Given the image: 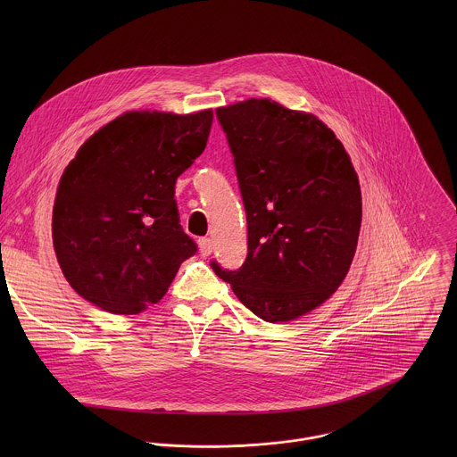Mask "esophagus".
<instances>
[{
  "instance_id": "1",
  "label": "esophagus",
  "mask_w": 457,
  "mask_h": 457,
  "mask_svg": "<svg viewBox=\"0 0 457 457\" xmlns=\"http://www.w3.org/2000/svg\"><path fill=\"white\" fill-rule=\"evenodd\" d=\"M198 248H200V253L202 257H209L211 252H212V243L209 237H200L198 239Z\"/></svg>"
}]
</instances>
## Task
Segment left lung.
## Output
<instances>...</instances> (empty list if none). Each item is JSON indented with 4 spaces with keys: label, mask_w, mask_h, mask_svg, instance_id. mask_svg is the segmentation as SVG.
Here are the masks:
<instances>
[{
    "label": "left lung",
    "mask_w": 457,
    "mask_h": 457,
    "mask_svg": "<svg viewBox=\"0 0 457 457\" xmlns=\"http://www.w3.org/2000/svg\"><path fill=\"white\" fill-rule=\"evenodd\" d=\"M248 221V257L237 270L211 262L259 319L288 322L337 290L355 255L359 178L334 131L313 114L269 98L216 109Z\"/></svg>",
    "instance_id": "obj_1"
}]
</instances>
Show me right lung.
Here are the masks:
<instances>
[{
    "mask_svg": "<svg viewBox=\"0 0 457 457\" xmlns=\"http://www.w3.org/2000/svg\"><path fill=\"white\" fill-rule=\"evenodd\" d=\"M212 111L125 112L95 131L62 176L53 243L70 287L114 315L169 290L195 241L179 223L178 178L202 154Z\"/></svg>",
    "mask_w": 457,
    "mask_h": 457,
    "instance_id": "obj_1",
    "label": "right lung"
}]
</instances>
